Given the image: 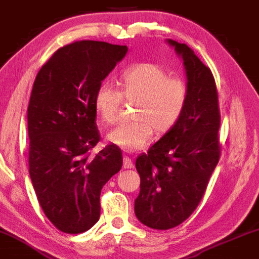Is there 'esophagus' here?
I'll return each mask as SVG.
<instances>
[{
    "label": "esophagus",
    "instance_id": "obj_1",
    "mask_svg": "<svg viewBox=\"0 0 259 259\" xmlns=\"http://www.w3.org/2000/svg\"><path fill=\"white\" fill-rule=\"evenodd\" d=\"M123 166H124V169H133L134 167L133 160L130 159L129 157H124L123 158Z\"/></svg>",
    "mask_w": 259,
    "mask_h": 259
}]
</instances>
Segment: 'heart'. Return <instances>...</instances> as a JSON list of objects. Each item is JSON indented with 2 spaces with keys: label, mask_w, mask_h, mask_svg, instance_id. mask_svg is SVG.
<instances>
[{
  "label": "heart",
  "mask_w": 259,
  "mask_h": 259,
  "mask_svg": "<svg viewBox=\"0 0 259 259\" xmlns=\"http://www.w3.org/2000/svg\"><path fill=\"white\" fill-rule=\"evenodd\" d=\"M119 92L111 84L99 87L94 96V110L105 124L114 123L123 99L138 100L134 118L107 134V141L124 151H136L151 142L153 129L165 134L176 125L188 101V88L181 79L155 64H138L120 74Z\"/></svg>",
  "instance_id": "1"
}]
</instances>
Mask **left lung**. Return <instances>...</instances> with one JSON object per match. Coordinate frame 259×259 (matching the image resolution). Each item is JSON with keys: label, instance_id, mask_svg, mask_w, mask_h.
Returning <instances> with one entry per match:
<instances>
[{"label": "left lung", "instance_id": "1", "mask_svg": "<svg viewBox=\"0 0 259 259\" xmlns=\"http://www.w3.org/2000/svg\"><path fill=\"white\" fill-rule=\"evenodd\" d=\"M166 43L183 60L188 101L176 125L135 164L141 179L135 214L142 224L160 230L179 226L197 208L221 154L212 72L185 43Z\"/></svg>", "mask_w": 259, "mask_h": 259}]
</instances>
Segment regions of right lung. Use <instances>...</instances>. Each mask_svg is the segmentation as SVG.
Wrapping results in <instances>:
<instances>
[{"mask_svg":"<svg viewBox=\"0 0 259 259\" xmlns=\"http://www.w3.org/2000/svg\"><path fill=\"white\" fill-rule=\"evenodd\" d=\"M126 46L79 40L58 49L33 83L29 107V172L43 212L59 230L78 234L100 219L102 187L123 164L110 145L99 142L94 96L123 60Z\"/></svg>","mask_w":259,"mask_h":259,"instance_id":"1","label":"right lung"}]
</instances>
